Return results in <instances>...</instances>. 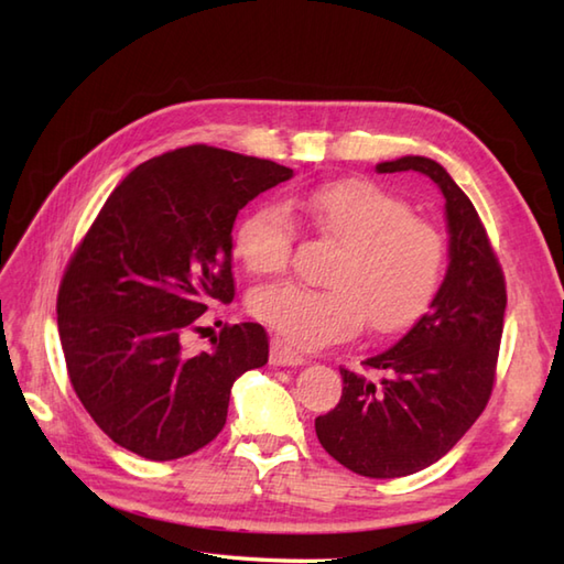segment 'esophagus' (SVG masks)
<instances>
[{"label":"esophagus","mask_w":564,"mask_h":564,"mask_svg":"<svg viewBox=\"0 0 564 564\" xmlns=\"http://www.w3.org/2000/svg\"><path fill=\"white\" fill-rule=\"evenodd\" d=\"M271 364L273 366H303L305 358H303V354L293 351L283 339L273 337L271 339Z\"/></svg>","instance_id":"esophagus-1"}]
</instances>
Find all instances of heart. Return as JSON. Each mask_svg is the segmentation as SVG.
Segmentation results:
<instances>
[{
	"mask_svg": "<svg viewBox=\"0 0 564 564\" xmlns=\"http://www.w3.org/2000/svg\"><path fill=\"white\" fill-rule=\"evenodd\" d=\"M293 206L341 251L327 273L329 289L275 283L249 295V313L289 344L319 349L354 337L366 319L376 334H398L436 301L446 242L400 196L364 178H344L295 196ZM293 245L295 223L279 203L249 210L235 232L239 259L259 275L289 269Z\"/></svg>",
	"mask_w": 564,
	"mask_h": 564,
	"instance_id": "obj_1",
	"label": "heart"
}]
</instances>
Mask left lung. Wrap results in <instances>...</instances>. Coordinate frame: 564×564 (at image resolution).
Segmentation results:
<instances>
[{
    "label": "left lung",
    "instance_id": "1",
    "mask_svg": "<svg viewBox=\"0 0 564 564\" xmlns=\"http://www.w3.org/2000/svg\"><path fill=\"white\" fill-rule=\"evenodd\" d=\"M376 170L419 172L438 184L451 232L448 273L429 313L398 344L364 361L361 373L341 366V400L315 419L334 460L386 480L443 458L485 412L497 380L507 283L473 200L438 162L402 158Z\"/></svg>",
    "mask_w": 564,
    "mask_h": 564
}]
</instances>
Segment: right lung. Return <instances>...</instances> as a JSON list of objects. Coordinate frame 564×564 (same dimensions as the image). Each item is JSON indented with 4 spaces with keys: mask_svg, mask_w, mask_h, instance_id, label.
<instances>
[{
    "mask_svg": "<svg viewBox=\"0 0 564 564\" xmlns=\"http://www.w3.org/2000/svg\"><path fill=\"white\" fill-rule=\"evenodd\" d=\"M291 176L220 148L170 150L113 188L72 251L57 291L67 376L118 446L148 460L203 448L225 426L232 382L269 361L257 322L225 325L198 356L182 341L213 301L235 297L237 213Z\"/></svg>",
    "mask_w": 564,
    "mask_h": 564,
    "instance_id": "right-lung-1",
    "label": "right lung"
}]
</instances>
